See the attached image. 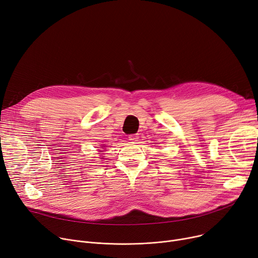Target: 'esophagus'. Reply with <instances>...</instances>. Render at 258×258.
Returning <instances> with one entry per match:
<instances>
[{
	"instance_id": "34e87169",
	"label": "esophagus",
	"mask_w": 258,
	"mask_h": 258,
	"mask_svg": "<svg viewBox=\"0 0 258 258\" xmlns=\"http://www.w3.org/2000/svg\"><path fill=\"white\" fill-rule=\"evenodd\" d=\"M137 138H138V136H137L136 134H131V135H129V141L132 142V143L137 142Z\"/></svg>"
}]
</instances>
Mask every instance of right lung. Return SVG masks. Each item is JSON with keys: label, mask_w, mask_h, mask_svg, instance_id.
<instances>
[{"label": "right lung", "mask_w": 258, "mask_h": 258, "mask_svg": "<svg viewBox=\"0 0 258 258\" xmlns=\"http://www.w3.org/2000/svg\"><path fill=\"white\" fill-rule=\"evenodd\" d=\"M101 148H104V147H101Z\"/></svg>", "instance_id": "1"}]
</instances>
